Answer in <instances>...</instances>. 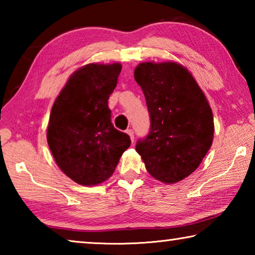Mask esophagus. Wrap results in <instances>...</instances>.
I'll use <instances>...</instances> for the list:
<instances>
[{
	"mask_svg": "<svg viewBox=\"0 0 255 255\" xmlns=\"http://www.w3.org/2000/svg\"><path fill=\"white\" fill-rule=\"evenodd\" d=\"M126 132L129 135V137H130L131 141H133V139H135V135H133V131L131 130V129H128V130H126Z\"/></svg>",
	"mask_w": 255,
	"mask_h": 255,
	"instance_id": "esophagus-1",
	"label": "esophagus"
}]
</instances>
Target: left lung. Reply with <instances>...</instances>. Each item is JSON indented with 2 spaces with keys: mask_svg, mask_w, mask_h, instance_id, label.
I'll use <instances>...</instances> for the list:
<instances>
[{
  "mask_svg": "<svg viewBox=\"0 0 255 255\" xmlns=\"http://www.w3.org/2000/svg\"><path fill=\"white\" fill-rule=\"evenodd\" d=\"M133 76L150 118L137 153L153 178L179 182L196 171L213 144V111L191 73L178 63H141Z\"/></svg>",
  "mask_w": 255,
  "mask_h": 255,
  "instance_id": "1",
  "label": "left lung"
}]
</instances>
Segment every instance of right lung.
<instances>
[{"label":"right lung","mask_w":255,"mask_h":255,"mask_svg":"<svg viewBox=\"0 0 255 255\" xmlns=\"http://www.w3.org/2000/svg\"><path fill=\"white\" fill-rule=\"evenodd\" d=\"M120 72L119 63L79 68L51 108L47 141L59 169L79 184L109 179L130 146V137L112 125L108 107Z\"/></svg>","instance_id":"right-lung-1"}]
</instances>
